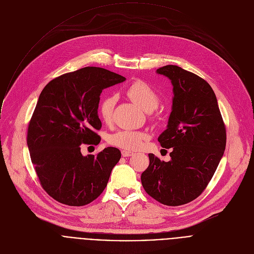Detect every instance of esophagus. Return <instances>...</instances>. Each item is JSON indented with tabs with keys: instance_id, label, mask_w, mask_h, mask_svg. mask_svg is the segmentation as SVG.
Here are the masks:
<instances>
[{
	"instance_id": "esophagus-1",
	"label": "esophagus",
	"mask_w": 254,
	"mask_h": 254,
	"mask_svg": "<svg viewBox=\"0 0 254 254\" xmlns=\"http://www.w3.org/2000/svg\"><path fill=\"white\" fill-rule=\"evenodd\" d=\"M133 155V153L132 152H130V151H127V150H123L122 151V156L123 157H130V156H132Z\"/></svg>"
}]
</instances>
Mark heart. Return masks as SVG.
<instances>
[{
  "instance_id": "1",
  "label": "heart",
  "mask_w": 254,
  "mask_h": 254,
  "mask_svg": "<svg viewBox=\"0 0 254 254\" xmlns=\"http://www.w3.org/2000/svg\"><path fill=\"white\" fill-rule=\"evenodd\" d=\"M126 94L127 97L141 107L144 112L151 113L158 107L160 103V94L146 81L136 79L130 83L127 89ZM117 98L114 95L105 96L99 103L98 113L99 117L105 124L113 122L114 110ZM149 137L148 133L141 130L120 129L108 137L111 144L126 150H136L140 148L144 140Z\"/></svg>"
}]
</instances>
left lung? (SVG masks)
<instances>
[{"label":"left lung","instance_id":"left-lung-1","mask_svg":"<svg viewBox=\"0 0 254 254\" xmlns=\"http://www.w3.org/2000/svg\"><path fill=\"white\" fill-rule=\"evenodd\" d=\"M157 73L173 84V106L167 129L158 140L171 149V161L149 154L150 165L140 176L151 197L168 206L187 204L206 189L226 146V128L216 95L209 83L177 65Z\"/></svg>","mask_w":254,"mask_h":254}]
</instances>
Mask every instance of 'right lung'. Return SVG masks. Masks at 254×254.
Listing matches in <instances>:
<instances>
[{
	"mask_svg": "<svg viewBox=\"0 0 254 254\" xmlns=\"http://www.w3.org/2000/svg\"><path fill=\"white\" fill-rule=\"evenodd\" d=\"M125 80L104 68L84 67L52 79L40 93L27 144L42 188L59 203L84 206L105 189L120 150L108 147L84 157L80 149L100 141V93Z\"/></svg>",
	"mask_w": 254,
	"mask_h": 254,
	"instance_id": "right-lung-1",
	"label": "right lung"
}]
</instances>
